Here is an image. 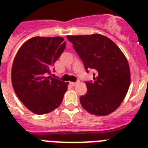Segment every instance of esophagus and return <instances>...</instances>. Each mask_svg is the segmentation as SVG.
<instances>
[{
  "instance_id": "esophagus-1",
  "label": "esophagus",
  "mask_w": 148,
  "mask_h": 148,
  "mask_svg": "<svg viewBox=\"0 0 148 148\" xmlns=\"http://www.w3.org/2000/svg\"><path fill=\"white\" fill-rule=\"evenodd\" d=\"M78 83H79V81H76V82H70V84H71L72 86H75V85L78 84Z\"/></svg>"
}]
</instances>
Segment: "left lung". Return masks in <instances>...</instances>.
Wrapping results in <instances>:
<instances>
[{
  "label": "left lung",
  "mask_w": 148,
  "mask_h": 148,
  "mask_svg": "<svg viewBox=\"0 0 148 148\" xmlns=\"http://www.w3.org/2000/svg\"><path fill=\"white\" fill-rule=\"evenodd\" d=\"M84 63L86 73L93 69V81H86L87 92L80 97L85 110L98 116L108 115L120 106L131 82L129 65L112 40L98 34L67 36Z\"/></svg>",
  "instance_id": "8db88e82"
}]
</instances>
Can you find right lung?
I'll return each mask as SVG.
<instances>
[{
	"label": "right lung",
	"mask_w": 148,
	"mask_h": 148,
	"mask_svg": "<svg viewBox=\"0 0 148 148\" xmlns=\"http://www.w3.org/2000/svg\"><path fill=\"white\" fill-rule=\"evenodd\" d=\"M65 47L60 36H36L25 42L14 58L12 86L20 101L34 114L49 113L62 103L67 83L49 75Z\"/></svg>",
	"instance_id": "right-lung-1"
}]
</instances>
